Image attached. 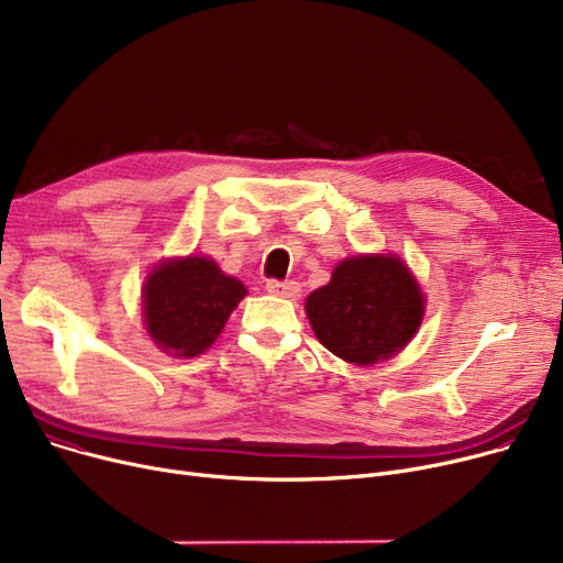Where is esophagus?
<instances>
[{"label": "esophagus", "mask_w": 563, "mask_h": 563, "mask_svg": "<svg viewBox=\"0 0 563 563\" xmlns=\"http://www.w3.org/2000/svg\"><path fill=\"white\" fill-rule=\"evenodd\" d=\"M266 291L276 294V297H283V299H297L301 287L294 280H266Z\"/></svg>", "instance_id": "1"}]
</instances>
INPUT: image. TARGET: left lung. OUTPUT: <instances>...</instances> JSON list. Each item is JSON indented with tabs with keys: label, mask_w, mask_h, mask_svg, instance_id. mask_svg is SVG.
Segmentation results:
<instances>
[{
	"label": "left lung",
	"mask_w": 563,
	"mask_h": 563,
	"mask_svg": "<svg viewBox=\"0 0 563 563\" xmlns=\"http://www.w3.org/2000/svg\"><path fill=\"white\" fill-rule=\"evenodd\" d=\"M306 314L323 346L367 367L393 358L418 333L424 297L397 255H353L306 299Z\"/></svg>",
	"instance_id": "1"
}]
</instances>
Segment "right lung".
<instances>
[{"instance_id": "1", "label": "right lung", "mask_w": 563, "mask_h": 563, "mask_svg": "<svg viewBox=\"0 0 563 563\" xmlns=\"http://www.w3.org/2000/svg\"><path fill=\"white\" fill-rule=\"evenodd\" d=\"M246 294L212 257L164 260L143 283L145 331L168 356L196 358L217 342Z\"/></svg>"}]
</instances>
